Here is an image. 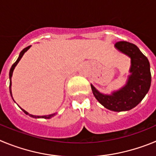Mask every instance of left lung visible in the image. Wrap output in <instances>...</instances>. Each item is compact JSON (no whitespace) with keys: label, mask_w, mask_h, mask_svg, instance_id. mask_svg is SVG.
Returning a JSON list of instances; mask_svg holds the SVG:
<instances>
[{"label":"left lung","mask_w":156,"mask_h":156,"mask_svg":"<svg viewBox=\"0 0 156 156\" xmlns=\"http://www.w3.org/2000/svg\"><path fill=\"white\" fill-rule=\"evenodd\" d=\"M115 48L130 58V75L124 87L112 94H104L92 84L95 98L105 108L111 111H128L137 106L142 101L151 86V72L148 59L133 44L126 41L115 43Z\"/></svg>","instance_id":"left-lung-1"}]
</instances>
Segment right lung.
<instances>
[{"label":"right lung","instance_id":"1","mask_svg":"<svg viewBox=\"0 0 156 156\" xmlns=\"http://www.w3.org/2000/svg\"><path fill=\"white\" fill-rule=\"evenodd\" d=\"M30 47H31V46L27 47V48H24V49H23V50L21 52H20V54H19V58H18V59H17V60H16V62H15L13 65H12V68H11V69H10V72H9V79H10V84H9V90H10V94H11V96H12V89H11V87H12V73H13L14 69H15V67H16V66H17V64H18V63H19V62L20 61V59L22 58V57H23V55H24V54H25V52L27 51V50H28V49H30ZM12 99H13V98H12ZM13 101H14V99H13ZM21 108V109L23 110V111L25 113L27 114V115H30V116L34 117V118H44V119H50V118L53 117L54 115H55V114H56V113H54V114H51V115H41V116H39V115H31V114L28 113V112H27V111H25V110L23 109V108Z\"/></svg>","mask_w":156,"mask_h":156}]
</instances>
